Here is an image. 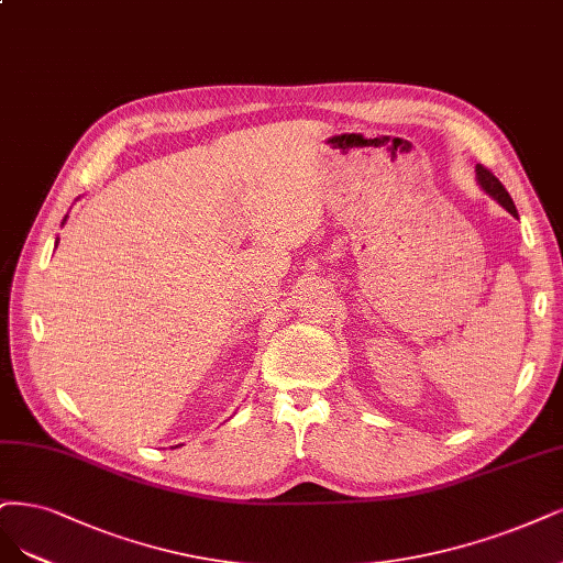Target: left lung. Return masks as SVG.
<instances>
[{
	"instance_id": "8db88e82",
	"label": "left lung",
	"mask_w": 563,
	"mask_h": 563,
	"mask_svg": "<svg viewBox=\"0 0 563 563\" xmlns=\"http://www.w3.org/2000/svg\"><path fill=\"white\" fill-rule=\"evenodd\" d=\"M475 172H477V184L482 186V190L484 192H489V196L498 202V205H503L506 207L512 217H517V209H515V202H512V198H510V192L503 188V184L494 177V174L487 169V167H482V165H477L475 167Z\"/></svg>"
}]
</instances>
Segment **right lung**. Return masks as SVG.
<instances>
[{"label":"right lung","mask_w":563,"mask_h":563,"mask_svg":"<svg viewBox=\"0 0 563 563\" xmlns=\"http://www.w3.org/2000/svg\"><path fill=\"white\" fill-rule=\"evenodd\" d=\"M65 221H67V217H65Z\"/></svg>","instance_id":"1"}]
</instances>
